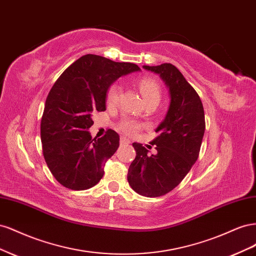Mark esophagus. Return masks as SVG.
<instances>
[{
  "label": "esophagus",
  "instance_id": "esophagus-1",
  "mask_svg": "<svg viewBox=\"0 0 256 256\" xmlns=\"http://www.w3.org/2000/svg\"><path fill=\"white\" fill-rule=\"evenodd\" d=\"M120 145H128V144H130V140H128L127 138H125V136H120Z\"/></svg>",
  "mask_w": 256,
  "mask_h": 256
}]
</instances>
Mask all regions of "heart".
<instances>
[{
  "label": "heart",
  "mask_w": 256,
  "mask_h": 256,
  "mask_svg": "<svg viewBox=\"0 0 256 256\" xmlns=\"http://www.w3.org/2000/svg\"><path fill=\"white\" fill-rule=\"evenodd\" d=\"M138 86L140 88L141 94L145 100V102H148L154 99L160 98V88L159 84L152 78L145 76L138 80ZM122 92V88L120 84H113L110 88L109 92L106 95V104L110 106H114L118 102V99ZM120 129L125 132L128 136H134L138 129H140V125L136 122H134L131 120H124L120 124Z\"/></svg>",
  "instance_id": "heart-1"
}]
</instances>
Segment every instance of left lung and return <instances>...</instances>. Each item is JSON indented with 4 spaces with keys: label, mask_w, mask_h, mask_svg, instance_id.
<instances>
[{
    "label": "left lung",
    "mask_w": 256,
    "mask_h": 256,
    "mask_svg": "<svg viewBox=\"0 0 256 256\" xmlns=\"http://www.w3.org/2000/svg\"><path fill=\"white\" fill-rule=\"evenodd\" d=\"M143 68L160 76L171 100L164 120L156 129L158 136L152 142L157 154H150L142 144L134 143L136 156L127 180L138 194L157 198L180 184L196 164L205 132V114L198 92L174 65Z\"/></svg>",
    "instance_id": "8db88e82"
}]
</instances>
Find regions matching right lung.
<instances>
[{
    "instance_id": "right-lung-1",
    "label": "right lung",
    "mask_w": 256,
    "mask_h": 256,
    "mask_svg": "<svg viewBox=\"0 0 256 256\" xmlns=\"http://www.w3.org/2000/svg\"><path fill=\"white\" fill-rule=\"evenodd\" d=\"M140 70L95 54L76 60L60 76L46 100L40 124L42 152L54 178L72 190H86L99 182L106 160L120 146L109 129L92 138V112L106 110V92L120 76Z\"/></svg>"
}]
</instances>
